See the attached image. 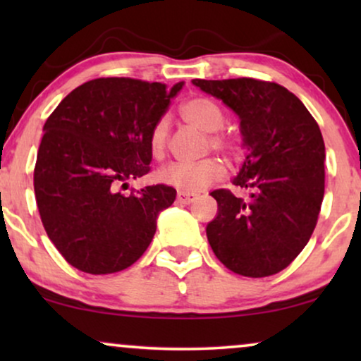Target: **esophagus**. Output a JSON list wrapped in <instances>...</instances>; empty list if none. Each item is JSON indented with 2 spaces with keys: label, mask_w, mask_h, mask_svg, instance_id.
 Masks as SVG:
<instances>
[{
  "label": "esophagus",
  "mask_w": 361,
  "mask_h": 361,
  "mask_svg": "<svg viewBox=\"0 0 361 361\" xmlns=\"http://www.w3.org/2000/svg\"><path fill=\"white\" fill-rule=\"evenodd\" d=\"M197 194H189V192H177V202H179V204H184V205H189V204H192V202H195L197 200Z\"/></svg>",
  "instance_id": "34e87169"
}]
</instances>
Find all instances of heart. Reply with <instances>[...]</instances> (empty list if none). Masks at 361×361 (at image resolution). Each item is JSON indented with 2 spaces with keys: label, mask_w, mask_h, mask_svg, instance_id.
Here are the masks:
<instances>
[{
  "label": "heart",
  "mask_w": 361,
  "mask_h": 361,
  "mask_svg": "<svg viewBox=\"0 0 361 361\" xmlns=\"http://www.w3.org/2000/svg\"><path fill=\"white\" fill-rule=\"evenodd\" d=\"M180 116L194 125L199 130L209 133V145L212 149L231 154L235 151V142L228 135L219 131L225 123V116L221 108L205 97H194L180 105ZM167 141H169V120L167 116H161L156 120L149 131L147 145L152 157L161 159L166 154ZM225 167L216 157H207L194 164H185V162H174L157 172V179L162 184L176 187L180 192H189L195 194L210 187L215 182L224 179Z\"/></svg>",
  "instance_id": "obj_1"
}]
</instances>
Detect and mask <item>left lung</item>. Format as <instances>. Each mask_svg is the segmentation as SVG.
Returning <instances> with one entry per match:
<instances>
[{
    "mask_svg": "<svg viewBox=\"0 0 361 361\" xmlns=\"http://www.w3.org/2000/svg\"><path fill=\"white\" fill-rule=\"evenodd\" d=\"M240 118L246 157L228 189L212 192L219 214L207 225L216 258L230 271L266 278L293 263L317 225L325 189V145L317 121L288 88L256 78L192 80Z\"/></svg>",
    "mask_w": 361,
    "mask_h": 361,
    "instance_id": "left-lung-1",
    "label": "left lung"
}]
</instances>
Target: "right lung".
Returning a JSON list of instances; mask_svg holds the SVG:
<instances>
[{
    "label": "right lung",
    "mask_w": 361,
    "mask_h": 361,
    "mask_svg": "<svg viewBox=\"0 0 361 361\" xmlns=\"http://www.w3.org/2000/svg\"><path fill=\"white\" fill-rule=\"evenodd\" d=\"M182 85L95 78L47 118L34 192L47 236L73 268L118 273L149 246L157 215L176 200V189L157 184L125 195L120 187L151 171L149 131Z\"/></svg>",
    "instance_id": "add662e5"
}]
</instances>
